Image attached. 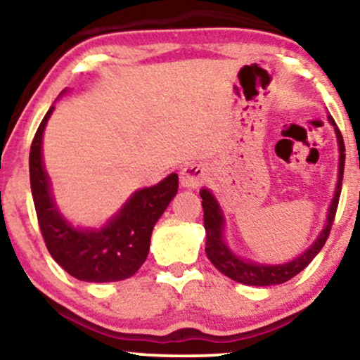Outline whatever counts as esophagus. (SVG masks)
<instances>
[{"label": "esophagus", "mask_w": 360, "mask_h": 360, "mask_svg": "<svg viewBox=\"0 0 360 360\" xmlns=\"http://www.w3.org/2000/svg\"><path fill=\"white\" fill-rule=\"evenodd\" d=\"M205 169L198 164H188L180 172V184L185 188H198L205 184Z\"/></svg>", "instance_id": "1"}]
</instances>
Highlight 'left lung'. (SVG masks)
Wrapping results in <instances>:
<instances>
[{"label": "left lung", "mask_w": 360, "mask_h": 360, "mask_svg": "<svg viewBox=\"0 0 360 360\" xmlns=\"http://www.w3.org/2000/svg\"><path fill=\"white\" fill-rule=\"evenodd\" d=\"M328 121L334 126V132L338 137V147H339V172H338V185L336 191H334L333 201L329 205L326 223L324 228L314 243L309 248L295 257L293 260L285 264H257L252 260H245L239 255H236L233 250L228 248L224 240V216L221 211V206L216 201L214 195L211 193L208 188H201V206H203V219H205V229H206V255L211 260V264L224 274L226 277L233 278L234 282L244 283V285H254V287H269V285H278L288 282L295 275H298L308 264L316 257L319 250L323 249L324 243H326L329 231H331L334 216H336L339 195H341V185H342V174H344V162H346V147H344V141L341 136V131L338 129L336 122L331 116H328Z\"/></svg>", "instance_id": "obj_1"}]
</instances>
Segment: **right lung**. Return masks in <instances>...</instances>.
Wrapping results in <instances>:
<instances>
[{
    "mask_svg": "<svg viewBox=\"0 0 360 360\" xmlns=\"http://www.w3.org/2000/svg\"><path fill=\"white\" fill-rule=\"evenodd\" d=\"M52 111L53 105L39 124L29 152L34 206L49 252L67 274L83 282L129 278L146 262L152 229L176 195L179 175L170 174L154 186L134 191L103 228H75L53 201L42 160L44 129Z\"/></svg>",
    "mask_w": 360,
    "mask_h": 360,
    "instance_id": "add662e5",
    "label": "right lung"
}]
</instances>
